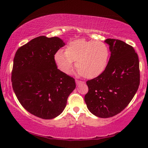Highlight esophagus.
Listing matches in <instances>:
<instances>
[{
    "mask_svg": "<svg viewBox=\"0 0 148 148\" xmlns=\"http://www.w3.org/2000/svg\"><path fill=\"white\" fill-rule=\"evenodd\" d=\"M76 84L79 86L80 84H84V82H82V81H80V80H76Z\"/></svg>",
    "mask_w": 148,
    "mask_h": 148,
    "instance_id": "obj_1",
    "label": "esophagus"
}]
</instances>
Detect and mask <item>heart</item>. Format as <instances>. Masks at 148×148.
<instances>
[{
  "label": "heart",
  "mask_w": 148,
  "mask_h": 148,
  "mask_svg": "<svg viewBox=\"0 0 148 148\" xmlns=\"http://www.w3.org/2000/svg\"><path fill=\"white\" fill-rule=\"evenodd\" d=\"M110 57V48L106 43L78 39L70 42L66 51L58 50L54 55V60L59 70L65 74L71 73L76 61L77 74L93 79L104 72Z\"/></svg>",
  "instance_id": "b5f03b06"
}]
</instances>
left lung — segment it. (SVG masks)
I'll return each mask as SVG.
<instances>
[{
  "label": "left lung",
  "mask_w": 148,
  "mask_h": 148,
  "mask_svg": "<svg viewBox=\"0 0 148 148\" xmlns=\"http://www.w3.org/2000/svg\"><path fill=\"white\" fill-rule=\"evenodd\" d=\"M111 52L104 72L87 81L84 97L89 111L99 118H107L120 113L129 104L140 85L137 53L132 46L116 39H106Z\"/></svg>",
  "instance_id": "1"
}]
</instances>
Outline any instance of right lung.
<instances>
[{
    "label": "right lung",
    "mask_w": 148,
    "mask_h": 148,
    "mask_svg": "<svg viewBox=\"0 0 148 148\" xmlns=\"http://www.w3.org/2000/svg\"><path fill=\"white\" fill-rule=\"evenodd\" d=\"M64 45L58 37L41 36L15 54L13 90L24 108L40 118L49 120L60 115L76 88L74 79L60 72L54 60L56 52Z\"/></svg>",
    "instance_id": "obj_1"
}]
</instances>
